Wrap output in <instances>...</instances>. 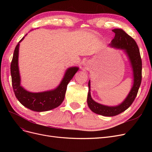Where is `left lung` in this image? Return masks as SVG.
I'll use <instances>...</instances> for the list:
<instances>
[{"instance_id": "8db88e82", "label": "left lung", "mask_w": 152, "mask_h": 152, "mask_svg": "<svg viewBox=\"0 0 152 152\" xmlns=\"http://www.w3.org/2000/svg\"><path fill=\"white\" fill-rule=\"evenodd\" d=\"M115 35L114 39L109 44L110 47L123 50L126 54L131 64L133 75V85L126 99L117 106H107L96 102L91 98V81L89 80V92L87 102L91 111L96 114L105 117L117 115L126 110L135 99L141 82L142 61L138 46L131 36L127 34L122 29L112 30Z\"/></svg>"}]
</instances>
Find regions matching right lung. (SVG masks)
<instances>
[{
  "label": "right lung",
  "mask_w": 152,
  "mask_h": 152,
  "mask_svg": "<svg viewBox=\"0 0 152 152\" xmlns=\"http://www.w3.org/2000/svg\"><path fill=\"white\" fill-rule=\"evenodd\" d=\"M24 38L16 46L11 64V74L14 92L18 100L27 108L38 112L49 111L59 107L62 103L65 98L67 85L79 68L77 66L68 68L60 84L54 89L39 93H31L25 90L21 86V77L18 66L20 43Z\"/></svg>",
  "instance_id": "1"
}]
</instances>
